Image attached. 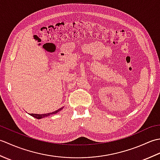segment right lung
Instances as JSON below:
<instances>
[{"label": "right lung", "instance_id": "add662e5", "mask_svg": "<svg viewBox=\"0 0 160 160\" xmlns=\"http://www.w3.org/2000/svg\"><path fill=\"white\" fill-rule=\"evenodd\" d=\"M62 109V108H59V109H58V110H56V111H54V112H52V113H45V114H34V113H29V115H31L32 116H33V117H34V118H37V119H41V118H45V117H47V116H48V115H52V114H55V113H57L58 112H59V111H60Z\"/></svg>", "mask_w": 160, "mask_h": 160}]
</instances>
